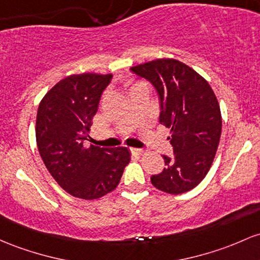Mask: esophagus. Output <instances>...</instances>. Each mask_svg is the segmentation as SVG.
I'll return each instance as SVG.
<instances>
[{"label":"esophagus","mask_w":260,"mask_h":260,"mask_svg":"<svg viewBox=\"0 0 260 260\" xmlns=\"http://www.w3.org/2000/svg\"><path fill=\"white\" fill-rule=\"evenodd\" d=\"M131 152L133 154H136V155H142V154L144 153L143 149H139V148H131Z\"/></svg>","instance_id":"1"}]
</instances>
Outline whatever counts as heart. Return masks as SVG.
Returning a JSON list of instances; mask_svg holds the SVG:
<instances>
[{
  "instance_id": "b5f03b06",
  "label": "heart",
  "mask_w": 260,
  "mask_h": 260,
  "mask_svg": "<svg viewBox=\"0 0 260 260\" xmlns=\"http://www.w3.org/2000/svg\"><path fill=\"white\" fill-rule=\"evenodd\" d=\"M138 87H147V86H145V84H143V82H137V84L131 86V90H135V88H138Z\"/></svg>"
}]
</instances>
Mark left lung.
<instances>
[{"label":"left lung","mask_w":260,"mask_h":260,"mask_svg":"<svg viewBox=\"0 0 260 260\" xmlns=\"http://www.w3.org/2000/svg\"><path fill=\"white\" fill-rule=\"evenodd\" d=\"M131 71L155 87L159 122L170 128L174 154L162 155L167 168L150 181L164 192H186L206 176L218 148L222 117L215 92L201 75L175 59H156Z\"/></svg>","instance_id":"8db88e82"}]
</instances>
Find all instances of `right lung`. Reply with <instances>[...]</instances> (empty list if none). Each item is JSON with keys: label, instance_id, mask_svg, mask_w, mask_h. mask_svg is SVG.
Instances as JSON below:
<instances>
[{"label": "right lung", "instance_id": "1", "mask_svg": "<svg viewBox=\"0 0 260 260\" xmlns=\"http://www.w3.org/2000/svg\"><path fill=\"white\" fill-rule=\"evenodd\" d=\"M111 79V74L70 75L51 87L38 107L39 154L54 180L79 199L95 200L115 190L131 160L125 147L82 145Z\"/></svg>", "mask_w": 260, "mask_h": 260}]
</instances>
